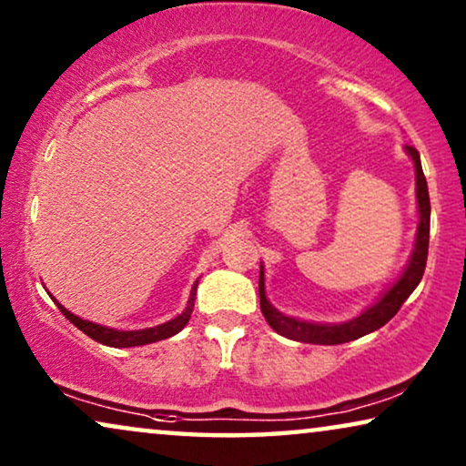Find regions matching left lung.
Instances as JSON below:
<instances>
[{
  "mask_svg": "<svg viewBox=\"0 0 466 466\" xmlns=\"http://www.w3.org/2000/svg\"><path fill=\"white\" fill-rule=\"evenodd\" d=\"M410 157L416 165V197H418V212H420V225H418V241L416 250L411 254L410 267H407L399 282L380 299L378 303L362 311L354 320L343 324H311L301 322L295 318H289L273 308L265 297V279H263V267H260L258 276V297H260V311H263L265 320L276 333L289 337V339L301 341V343H318V346H337V343H348L359 339V337L373 333L380 327L394 318V314L400 309V305L407 301V297L416 290L420 279L424 276L426 258H429V235H431V199H429V187H426V177L422 171V163H420V155L413 146H405Z\"/></svg>",
  "mask_w": 466,
  "mask_h": 466,
  "instance_id": "1",
  "label": "left lung"
}]
</instances>
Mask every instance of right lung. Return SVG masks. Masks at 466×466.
<instances>
[{
  "label": "right lung",
  "instance_id": "right-lung-1",
  "mask_svg": "<svg viewBox=\"0 0 466 466\" xmlns=\"http://www.w3.org/2000/svg\"><path fill=\"white\" fill-rule=\"evenodd\" d=\"M195 295H197V282L193 286V290H190L187 309H184L180 316L174 318V320L165 322V324H158V327L144 329V330H116V329L101 327V324L82 320V318L69 314V311L63 308L61 303H56V305H59L61 314L66 316L67 320L74 324V327H78L82 333L91 337V339L104 343V346H110V348H133V346H146V343H152V341L167 339V337L180 333V330L187 327V322L190 320V314H193Z\"/></svg>",
  "mask_w": 466,
  "mask_h": 466
}]
</instances>
